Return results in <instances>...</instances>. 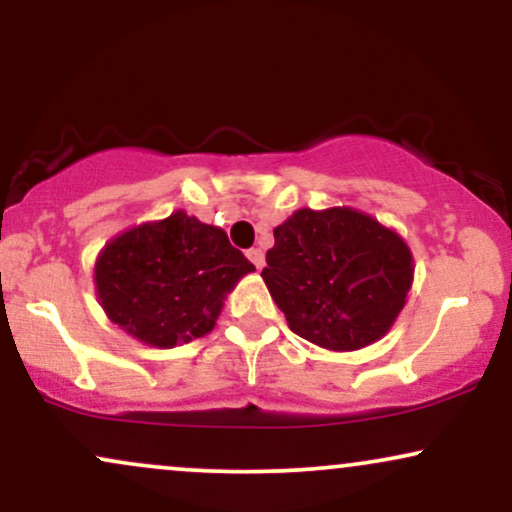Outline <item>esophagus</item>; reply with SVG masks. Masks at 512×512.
Instances as JSON below:
<instances>
[{
	"instance_id": "esophagus-1",
	"label": "esophagus",
	"mask_w": 512,
	"mask_h": 512,
	"mask_svg": "<svg viewBox=\"0 0 512 512\" xmlns=\"http://www.w3.org/2000/svg\"><path fill=\"white\" fill-rule=\"evenodd\" d=\"M248 260L255 264L257 269H262L264 267V252L260 248H252V250H248Z\"/></svg>"
}]
</instances>
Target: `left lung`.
Here are the masks:
<instances>
[{
  "label": "left lung",
  "instance_id": "8db88e82",
  "mask_svg": "<svg viewBox=\"0 0 512 512\" xmlns=\"http://www.w3.org/2000/svg\"><path fill=\"white\" fill-rule=\"evenodd\" d=\"M262 279L298 337L358 351L395 325L414 257L397 231L363 211L298 209L274 228Z\"/></svg>",
  "mask_w": 512,
  "mask_h": 512
}]
</instances>
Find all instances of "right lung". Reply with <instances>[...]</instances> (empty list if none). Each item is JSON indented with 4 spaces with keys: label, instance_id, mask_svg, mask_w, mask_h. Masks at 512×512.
<instances>
[{
    "label": "right lung",
    "instance_id": "add662e5",
    "mask_svg": "<svg viewBox=\"0 0 512 512\" xmlns=\"http://www.w3.org/2000/svg\"><path fill=\"white\" fill-rule=\"evenodd\" d=\"M250 272L223 228L180 209L108 240L93 284L110 322L142 344L173 349L214 330L226 296Z\"/></svg>",
    "mask_w": 512,
    "mask_h": 512
}]
</instances>
